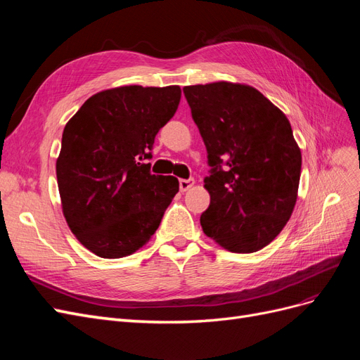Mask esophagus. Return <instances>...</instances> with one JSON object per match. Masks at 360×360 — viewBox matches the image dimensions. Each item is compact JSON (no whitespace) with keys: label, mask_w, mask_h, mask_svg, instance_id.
<instances>
[{"label":"esophagus","mask_w":360,"mask_h":360,"mask_svg":"<svg viewBox=\"0 0 360 360\" xmlns=\"http://www.w3.org/2000/svg\"><path fill=\"white\" fill-rule=\"evenodd\" d=\"M193 183H195V180H193V179H180V181H179V184H180V191H181V192H186V191H189V189L193 186Z\"/></svg>","instance_id":"esophagus-1"}]
</instances>
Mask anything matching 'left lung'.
<instances>
[{
	"mask_svg": "<svg viewBox=\"0 0 360 360\" xmlns=\"http://www.w3.org/2000/svg\"><path fill=\"white\" fill-rule=\"evenodd\" d=\"M207 148V237L236 254L267 246L297 200L302 153L285 114L254 86L233 82L183 89Z\"/></svg>",
	"mask_w": 360,
	"mask_h": 360,
	"instance_id": "left-lung-1",
	"label": "left lung"
}]
</instances>
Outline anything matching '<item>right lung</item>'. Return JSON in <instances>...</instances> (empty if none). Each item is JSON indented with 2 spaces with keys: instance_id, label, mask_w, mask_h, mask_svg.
I'll return each mask as SVG.
<instances>
[{
  "instance_id": "obj_1",
  "label": "right lung",
  "mask_w": 360,
  "mask_h": 360,
  "mask_svg": "<svg viewBox=\"0 0 360 360\" xmlns=\"http://www.w3.org/2000/svg\"><path fill=\"white\" fill-rule=\"evenodd\" d=\"M179 85H126L91 96L63 130L57 181L76 238L102 258L136 252L156 233L179 180L150 172L155 136L176 114Z\"/></svg>"
}]
</instances>
